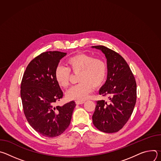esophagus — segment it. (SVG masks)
Segmentation results:
<instances>
[{
    "label": "esophagus",
    "mask_w": 161,
    "mask_h": 161,
    "mask_svg": "<svg viewBox=\"0 0 161 161\" xmlns=\"http://www.w3.org/2000/svg\"><path fill=\"white\" fill-rule=\"evenodd\" d=\"M85 103L84 101H76V104H81Z\"/></svg>",
    "instance_id": "esophagus-1"
}]
</instances>
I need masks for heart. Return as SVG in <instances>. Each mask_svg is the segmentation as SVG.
<instances>
[{
  "mask_svg": "<svg viewBox=\"0 0 161 161\" xmlns=\"http://www.w3.org/2000/svg\"><path fill=\"white\" fill-rule=\"evenodd\" d=\"M66 64L67 67L58 65L54 73L57 84L66 88L69 83L71 73H78L79 84L72 86L66 92L69 100H85L93 90V87L101 86L107 76L106 63L101 58H94L86 53H79L69 58Z\"/></svg>",
  "mask_w": 161,
  "mask_h": 161,
  "instance_id": "obj_1",
  "label": "heart"
}]
</instances>
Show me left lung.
<instances>
[{
  "instance_id": "left-lung-1",
  "label": "left lung",
  "mask_w": 161,
  "mask_h": 161,
  "mask_svg": "<svg viewBox=\"0 0 161 161\" xmlns=\"http://www.w3.org/2000/svg\"><path fill=\"white\" fill-rule=\"evenodd\" d=\"M92 48L101 50L107 60L108 75L99 94L108 96L109 103L97 101L92 121L95 127L106 133L118 132L127 123L136 102V83L130 69L118 53L104 46Z\"/></svg>"
}]
</instances>
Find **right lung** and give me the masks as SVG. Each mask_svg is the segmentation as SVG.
I'll use <instances>...</instances> for the list:
<instances>
[{"label": "right lung", "instance_id": "add662e5", "mask_svg": "<svg viewBox=\"0 0 161 161\" xmlns=\"http://www.w3.org/2000/svg\"><path fill=\"white\" fill-rule=\"evenodd\" d=\"M66 53L44 52L27 65L21 83L20 95L25 117L31 126L40 134L49 137L63 133L70 124L76 106L72 101L55 106L63 96L54 73Z\"/></svg>", "mask_w": 161, "mask_h": 161}]
</instances>
